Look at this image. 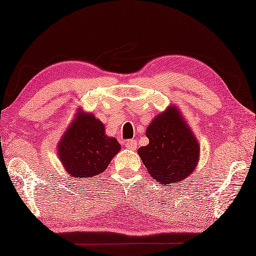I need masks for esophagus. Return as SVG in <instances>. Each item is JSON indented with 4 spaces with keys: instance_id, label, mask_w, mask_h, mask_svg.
Segmentation results:
<instances>
[{
    "instance_id": "1",
    "label": "esophagus",
    "mask_w": 256,
    "mask_h": 256,
    "mask_svg": "<svg viewBox=\"0 0 256 256\" xmlns=\"http://www.w3.org/2000/svg\"><path fill=\"white\" fill-rule=\"evenodd\" d=\"M125 146H126V148L134 150L135 148H136L138 143L135 140H126V143H125Z\"/></svg>"
}]
</instances>
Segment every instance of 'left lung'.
I'll list each match as a JSON object with an SVG mask.
<instances>
[{
	"instance_id": "left-lung-1",
	"label": "left lung",
	"mask_w": 256,
	"mask_h": 256,
	"mask_svg": "<svg viewBox=\"0 0 256 256\" xmlns=\"http://www.w3.org/2000/svg\"><path fill=\"white\" fill-rule=\"evenodd\" d=\"M150 143L138 154L152 178L170 187L194 172L199 162L200 145L180 108L170 106L146 128Z\"/></svg>"
}]
</instances>
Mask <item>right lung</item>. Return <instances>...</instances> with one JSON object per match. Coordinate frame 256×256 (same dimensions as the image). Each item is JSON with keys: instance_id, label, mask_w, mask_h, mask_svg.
<instances>
[{"instance_id": "right-lung-1", "label": "right lung", "mask_w": 256, "mask_h": 256, "mask_svg": "<svg viewBox=\"0 0 256 256\" xmlns=\"http://www.w3.org/2000/svg\"><path fill=\"white\" fill-rule=\"evenodd\" d=\"M121 145L106 135L104 125L92 113L78 108L57 144V154L69 176L88 179L104 172Z\"/></svg>"}]
</instances>
